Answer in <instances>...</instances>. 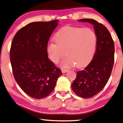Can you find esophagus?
<instances>
[{
    "label": "esophagus",
    "instance_id": "obj_1",
    "mask_svg": "<svg viewBox=\"0 0 123 123\" xmlns=\"http://www.w3.org/2000/svg\"><path fill=\"white\" fill-rule=\"evenodd\" d=\"M61 70H62V73H65L68 72V71H69V70L66 69H62Z\"/></svg>",
    "mask_w": 123,
    "mask_h": 123
}]
</instances>
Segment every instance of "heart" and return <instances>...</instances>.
<instances>
[{"instance_id": "b5f03b06", "label": "heart", "mask_w": 123, "mask_h": 123, "mask_svg": "<svg viewBox=\"0 0 123 123\" xmlns=\"http://www.w3.org/2000/svg\"><path fill=\"white\" fill-rule=\"evenodd\" d=\"M54 40L55 43H50L46 47L48 57L56 64L66 52L68 56L61 63L63 68L87 66L94 57L97 43L96 35L91 29L70 26L60 29Z\"/></svg>"}]
</instances>
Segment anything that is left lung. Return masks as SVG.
I'll use <instances>...</instances> for the list:
<instances>
[{"mask_svg":"<svg viewBox=\"0 0 123 123\" xmlns=\"http://www.w3.org/2000/svg\"><path fill=\"white\" fill-rule=\"evenodd\" d=\"M78 21L94 25L97 43L92 61L85 69L77 71L71 88L77 95L90 98L102 91L108 81L114 63V43L110 32L102 24L91 18Z\"/></svg>","mask_w":123,"mask_h":123,"instance_id":"left-lung-1","label":"left lung"}]
</instances>
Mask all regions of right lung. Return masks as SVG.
Listing matches in <instances>:
<instances>
[{
  "instance_id": "add662e5",
  "label": "right lung",
  "mask_w": 123,
  "mask_h": 123,
  "mask_svg": "<svg viewBox=\"0 0 123 123\" xmlns=\"http://www.w3.org/2000/svg\"><path fill=\"white\" fill-rule=\"evenodd\" d=\"M58 20L27 24L14 36L10 49L12 72L24 92L35 99H42L53 91L62 74L48 58L46 47Z\"/></svg>"
}]
</instances>
